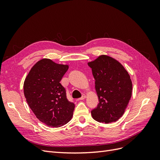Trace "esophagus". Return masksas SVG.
<instances>
[{"label":"esophagus","instance_id":"obj_1","mask_svg":"<svg viewBox=\"0 0 160 160\" xmlns=\"http://www.w3.org/2000/svg\"><path fill=\"white\" fill-rule=\"evenodd\" d=\"M85 98H86L85 95H82L81 98L79 99H80V100H83V99H85Z\"/></svg>","mask_w":160,"mask_h":160}]
</instances>
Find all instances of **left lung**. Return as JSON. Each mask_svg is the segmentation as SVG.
Here are the masks:
<instances>
[{
	"instance_id": "left-lung-1",
	"label": "left lung",
	"mask_w": 160,
	"mask_h": 160,
	"mask_svg": "<svg viewBox=\"0 0 160 160\" xmlns=\"http://www.w3.org/2000/svg\"><path fill=\"white\" fill-rule=\"evenodd\" d=\"M95 80L99 103L91 110L100 123L118 121L123 115L132 97V83L128 71L118 61L107 55L88 62Z\"/></svg>"
}]
</instances>
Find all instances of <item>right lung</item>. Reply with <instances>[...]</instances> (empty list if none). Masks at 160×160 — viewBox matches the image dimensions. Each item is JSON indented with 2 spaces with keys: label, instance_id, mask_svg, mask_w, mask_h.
I'll use <instances>...</instances> for the list:
<instances>
[{
  "label": "right lung",
  "instance_id": "right-lung-1",
  "mask_svg": "<svg viewBox=\"0 0 160 160\" xmlns=\"http://www.w3.org/2000/svg\"><path fill=\"white\" fill-rule=\"evenodd\" d=\"M69 66L43 59L34 65L24 82V94L31 110L49 127L62 126L71 120L75 109L60 81Z\"/></svg>",
  "mask_w": 160,
  "mask_h": 160
}]
</instances>
